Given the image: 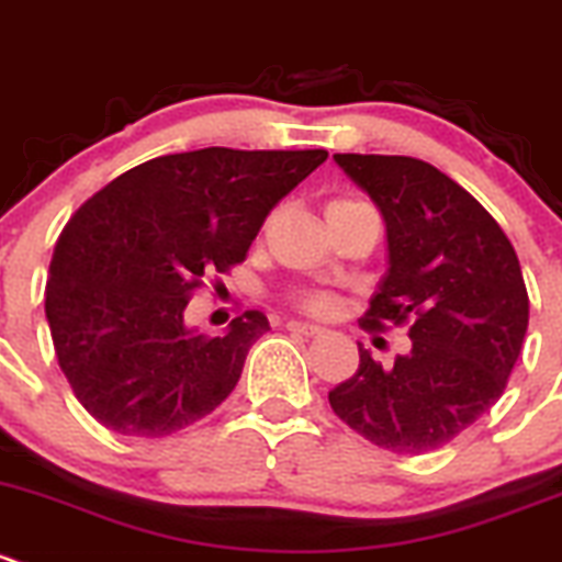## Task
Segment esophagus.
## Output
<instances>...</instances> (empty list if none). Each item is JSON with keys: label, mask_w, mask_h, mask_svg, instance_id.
<instances>
[{"label": "esophagus", "mask_w": 562, "mask_h": 562, "mask_svg": "<svg viewBox=\"0 0 562 562\" xmlns=\"http://www.w3.org/2000/svg\"><path fill=\"white\" fill-rule=\"evenodd\" d=\"M286 327L292 333H300V336H322V327L319 325H311V322H300V319H289Z\"/></svg>", "instance_id": "esophagus-1"}]
</instances>
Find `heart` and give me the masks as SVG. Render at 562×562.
I'll use <instances>...</instances> for the list:
<instances>
[{
  "label": "heart",
  "mask_w": 562,
  "mask_h": 562,
  "mask_svg": "<svg viewBox=\"0 0 562 562\" xmlns=\"http://www.w3.org/2000/svg\"><path fill=\"white\" fill-rule=\"evenodd\" d=\"M338 202H347V199H338ZM338 202H330V204H338ZM292 300L303 311H311V314H327V311L333 308V297L327 292H322V289H303V292H294Z\"/></svg>",
  "instance_id": "obj_1"
}]
</instances>
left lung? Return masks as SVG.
<instances>
[{
	"label": "left lung",
	"mask_w": 562,
	"mask_h": 562,
	"mask_svg": "<svg viewBox=\"0 0 562 562\" xmlns=\"http://www.w3.org/2000/svg\"><path fill=\"white\" fill-rule=\"evenodd\" d=\"M385 221L387 273L360 319L409 322L407 355L360 366L327 393L349 429L393 453H429L475 424L505 391L530 300L514 246L459 182L407 155H333Z\"/></svg>",
	"instance_id": "left-lung-1"
}]
</instances>
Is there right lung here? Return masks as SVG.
<instances>
[{"instance_id":"right-lung-1","label":"right lung","mask_w":562,"mask_h":562,"mask_svg":"<svg viewBox=\"0 0 562 562\" xmlns=\"http://www.w3.org/2000/svg\"><path fill=\"white\" fill-rule=\"evenodd\" d=\"M325 149L207 147L138 164L87 199L54 248L46 319L59 369L105 429L166 437L213 413L270 322L186 325L204 276L240 265L270 210Z\"/></svg>"}]
</instances>
